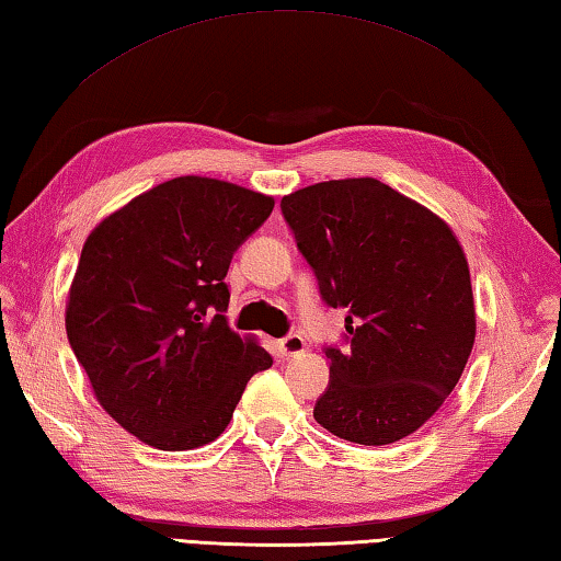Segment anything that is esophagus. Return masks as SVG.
Segmentation results:
<instances>
[{
  "label": "esophagus",
  "mask_w": 561,
  "mask_h": 561,
  "mask_svg": "<svg viewBox=\"0 0 561 561\" xmlns=\"http://www.w3.org/2000/svg\"><path fill=\"white\" fill-rule=\"evenodd\" d=\"M304 348H307V341H304V335H299V333H291V335H287V339L279 341V351H282V355H287V358L304 353Z\"/></svg>",
  "instance_id": "34e87169"
}]
</instances>
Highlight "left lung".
Returning <instances> with one entry per match:
<instances>
[{
  "mask_svg": "<svg viewBox=\"0 0 561 561\" xmlns=\"http://www.w3.org/2000/svg\"><path fill=\"white\" fill-rule=\"evenodd\" d=\"M323 301L345 309L351 348H325L331 382L313 420L345 442L414 434L451 394L476 341L461 242L378 179L321 181L282 198Z\"/></svg>",
  "mask_w": 561,
  "mask_h": 561,
  "instance_id": "left-lung-1",
  "label": "left lung"
}]
</instances>
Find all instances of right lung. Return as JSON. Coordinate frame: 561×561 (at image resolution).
Wrapping results in <instances>:
<instances>
[{
	"label": "right lung",
	"instance_id": "right-lung-1",
	"mask_svg": "<svg viewBox=\"0 0 561 561\" xmlns=\"http://www.w3.org/2000/svg\"><path fill=\"white\" fill-rule=\"evenodd\" d=\"M274 198L179 176L139 193L90 232L66 301V333L103 410L161 451L226 432L245 385L272 365L226 321L232 252Z\"/></svg>",
	"mask_w": 561,
	"mask_h": 561
}]
</instances>
